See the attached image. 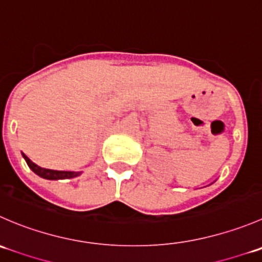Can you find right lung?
Here are the masks:
<instances>
[{
  "label": "right lung",
  "instance_id": "right-lung-1",
  "mask_svg": "<svg viewBox=\"0 0 262 262\" xmlns=\"http://www.w3.org/2000/svg\"><path fill=\"white\" fill-rule=\"evenodd\" d=\"M24 160L27 161L28 166L32 169V171H34L38 177L43 178V179H48V180H58V179H72V178L79 177L82 174V171H62V170H51V169H46V167H40L38 166L37 164L32 161L27 155L21 154Z\"/></svg>",
  "mask_w": 262,
  "mask_h": 262
}]
</instances>
